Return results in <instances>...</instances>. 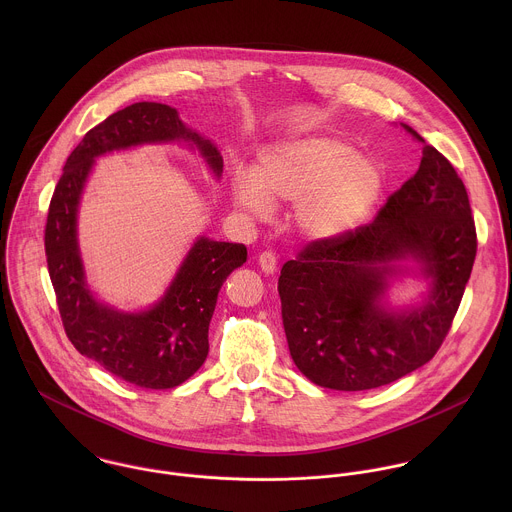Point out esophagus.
<instances>
[{
	"label": "esophagus",
	"instance_id": "34e87169",
	"mask_svg": "<svg viewBox=\"0 0 512 512\" xmlns=\"http://www.w3.org/2000/svg\"><path fill=\"white\" fill-rule=\"evenodd\" d=\"M258 264H260L264 274H274L276 268H278V258H276V254L272 250H266V252H262L258 256Z\"/></svg>",
	"mask_w": 512,
	"mask_h": 512
}]
</instances>
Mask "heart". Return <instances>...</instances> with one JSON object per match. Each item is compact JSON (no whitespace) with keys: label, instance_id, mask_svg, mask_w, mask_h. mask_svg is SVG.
<instances>
[{"label":"heart","instance_id":"b5f03b06","mask_svg":"<svg viewBox=\"0 0 512 512\" xmlns=\"http://www.w3.org/2000/svg\"><path fill=\"white\" fill-rule=\"evenodd\" d=\"M384 189V169L337 136L292 138L264 147L252 171L232 177V201L246 215L268 219L274 203H293L295 226L311 240L355 230Z\"/></svg>","mask_w":512,"mask_h":512}]
</instances>
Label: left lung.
<instances>
[{"label":"left lung","instance_id":"obj_1","mask_svg":"<svg viewBox=\"0 0 512 512\" xmlns=\"http://www.w3.org/2000/svg\"><path fill=\"white\" fill-rule=\"evenodd\" d=\"M422 161L370 224L315 240L284 264L278 292L293 363L313 384L370 390L426 365L457 313L477 254L469 197L453 165L426 140ZM429 295L408 308L385 301L389 280L411 273Z\"/></svg>","mask_w":512,"mask_h":512}]
</instances>
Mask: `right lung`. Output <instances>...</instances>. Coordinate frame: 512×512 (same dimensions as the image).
<instances>
[{
  "mask_svg": "<svg viewBox=\"0 0 512 512\" xmlns=\"http://www.w3.org/2000/svg\"><path fill=\"white\" fill-rule=\"evenodd\" d=\"M171 142L197 147L213 175H222L219 147L187 128L175 108L136 102L94 126L74 147L45 226L49 276L74 349L114 376L151 390L175 388L205 363L220 286L246 262V246L199 236L165 293L151 307L130 313L96 299L86 284L78 248V207L100 155Z\"/></svg>",
  "mask_w": 512,
  "mask_h": 512,
  "instance_id": "1",
  "label": "right lung"
}]
</instances>
